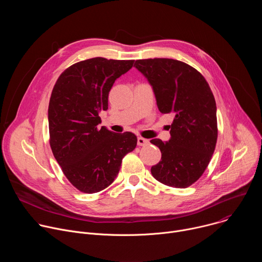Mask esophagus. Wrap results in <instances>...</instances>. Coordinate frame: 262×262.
Here are the masks:
<instances>
[{"mask_svg":"<svg viewBox=\"0 0 262 262\" xmlns=\"http://www.w3.org/2000/svg\"><path fill=\"white\" fill-rule=\"evenodd\" d=\"M137 143H138L139 146H145V145L148 144V140L144 139L142 137H138V142Z\"/></svg>","mask_w":262,"mask_h":262,"instance_id":"34e87169","label":"esophagus"}]
</instances>
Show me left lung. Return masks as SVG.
Segmentation results:
<instances>
[{
  "mask_svg": "<svg viewBox=\"0 0 262 262\" xmlns=\"http://www.w3.org/2000/svg\"><path fill=\"white\" fill-rule=\"evenodd\" d=\"M135 66L152 86L161 113L174 116L171 139L150 141L162 152L151 174L168 186L188 188L204 173L216 144V105L210 87L198 70L178 60L144 59Z\"/></svg>",
  "mask_w": 262,
  "mask_h": 262,
  "instance_id": "obj_1",
  "label": "left lung"
}]
</instances>
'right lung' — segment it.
Here are the masks:
<instances>
[{
    "label": "right lung",
    "instance_id": "obj_1",
    "mask_svg": "<svg viewBox=\"0 0 262 262\" xmlns=\"http://www.w3.org/2000/svg\"><path fill=\"white\" fill-rule=\"evenodd\" d=\"M135 60L96 57L66 68L57 80L49 104L50 145L69 182L93 194L117 177L122 159L137 146V137L99 127L108 92Z\"/></svg>",
    "mask_w": 262,
    "mask_h": 262
}]
</instances>
